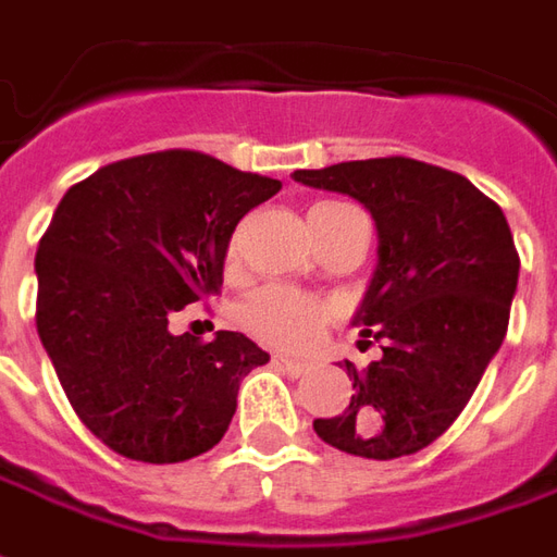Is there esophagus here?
Returning <instances> with one entry per match:
<instances>
[{
	"mask_svg": "<svg viewBox=\"0 0 557 557\" xmlns=\"http://www.w3.org/2000/svg\"><path fill=\"white\" fill-rule=\"evenodd\" d=\"M272 362L282 369L285 374H290V377H302V374H309L311 369L306 366V362H297V360H287V357H272Z\"/></svg>",
	"mask_w": 557,
	"mask_h": 557,
	"instance_id": "1",
	"label": "esophagus"
}]
</instances>
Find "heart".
I'll return each mask as SVG.
<instances>
[{
    "label": "heart",
    "mask_w": 557,
    "mask_h": 557,
    "mask_svg": "<svg viewBox=\"0 0 557 557\" xmlns=\"http://www.w3.org/2000/svg\"><path fill=\"white\" fill-rule=\"evenodd\" d=\"M239 321L248 333L282 350H309L333 321V309L321 299L290 287H263L243 302Z\"/></svg>",
    "instance_id": "b5f03b06"
}]
</instances>
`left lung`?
<instances>
[{
  "label": "left lung",
  "instance_id": "8db88e82",
  "mask_svg": "<svg viewBox=\"0 0 557 557\" xmlns=\"http://www.w3.org/2000/svg\"><path fill=\"white\" fill-rule=\"evenodd\" d=\"M294 180L372 212L377 267L357 323L384 357L357 369L345 413L314 420L330 447L398 459L447 432L474 396L510 323L519 255L495 200L461 173L417 159L342 161Z\"/></svg>",
  "mask_w": 557,
  "mask_h": 557
}]
</instances>
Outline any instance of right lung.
<instances>
[{"label":"right lung","mask_w":557,"mask_h":557,"mask_svg":"<svg viewBox=\"0 0 557 557\" xmlns=\"http://www.w3.org/2000/svg\"><path fill=\"white\" fill-rule=\"evenodd\" d=\"M278 180L168 149L71 185L38 243L35 323L71 408L125 459L171 465L212 449L236 393L270 362L251 338L173 335V311L215 297L236 224Z\"/></svg>","instance_id":"add662e5"}]
</instances>
